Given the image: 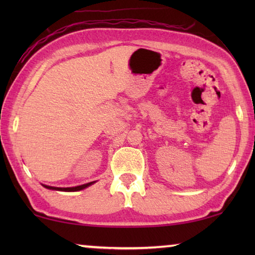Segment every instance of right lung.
<instances>
[{
    "label": "right lung",
    "mask_w": 255,
    "mask_h": 255,
    "mask_svg": "<svg viewBox=\"0 0 255 255\" xmlns=\"http://www.w3.org/2000/svg\"><path fill=\"white\" fill-rule=\"evenodd\" d=\"M93 183H94V181H93V182L85 183V184H82V185H77V187H72V188H56V187H50V185H45V184H42V185H44V187L47 188V189L59 190V191H80V190L88 188L89 185H91V184H93Z\"/></svg>",
    "instance_id": "obj_1"
}]
</instances>
